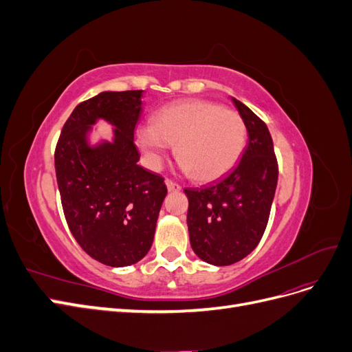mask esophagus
Here are the masks:
<instances>
[{
  "instance_id": "obj_1",
  "label": "esophagus",
  "mask_w": 352,
  "mask_h": 352,
  "mask_svg": "<svg viewBox=\"0 0 352 352\" xmlns=\"http://www.w3.org/2000/svg\"><path fill=\"white\" fill-rule=\"evenodd\" d=\"M166 185H167V189H168V192H179L180 189H182V186H180L179 184H176V182H173V180H166Z\"/></svg>"
}]
</instances>
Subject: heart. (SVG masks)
Returning a JSON list of instances; mask_svg holds the SVG:
<instances>
[{"label": "heart", "instance_id": "obj_1", "mask_svg": "<svg viewBox=\"0 0 352 352\" xmlns=\"http://www.w3.org/2000/svg\"><path fill=\"white\" fill-rule=\"evenodd\" d=\"M138 141L153 164L168 145L188 176L199 184L214 182L236 166L247 141L242 117L206 100H186L160 109Z\"/></svg>", "mask_w": 352, "mask_h": 352}]
</instances>
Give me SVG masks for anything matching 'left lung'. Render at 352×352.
I'll list each match as a JSON object with an SVG mask.
<instances>
[{"label": "left lung", "mask_w": 352, "mask_h": 352, "mask_svg": "<svg viewBox=\"0 0 352 352\" xmlns=\"http://www.w3.org/2000/svg\"><path fill=\"white\" fill-rule=\"evenodd\" d=\"M248 131V145L238 166L188 197L190 247L201 260L229 265L257 247L267 226L278 185V160L267 126L247 105L232 98Z\"/></svg>", "instance_id": "obj_1"}]
</instances>
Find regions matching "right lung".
Here are the masks:
<instances>
[{"mask_svg":"<svg viewBox=\"0 0 352 352\" xmlns=\"http://www.w3.org/2000/svg\"><path fill=\"white\" fill-rule=\"evenodd\" d=\"M142 92L107 91L78 104L54 153L72 235L89 257L110 267L135 264L150 251L167 194L164 177L138 164L141 155L133 133ZM98 118L116 126L115 140L89 147L86 135Z\"/></svg>","mask_w":352,"mask_h":352,"instance_id":"obj_1","label":"right lung"}]
</instances>
